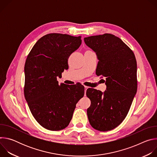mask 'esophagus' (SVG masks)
<instances>
[{
	"label": "esophagus",
	"mask_w": 157,
	"mask_h": 157,
	"mask_svg": "<svg viewBox=\"0 0 157 157\" xmlns=\"http://www.w3.org/2000/svg\"><path fill=\"white\" fill-rule=\"evenodd\" d=\"M89 88V87H87V86H84V89H85V91H86L87 90V89Z\"/></svg>",
	"instance_id": "esophagus-1"
}]
</instances>
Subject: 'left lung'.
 <instances>
[{
    "label": "left lung",
    "instance_id": "8db88e82",
    "mask_svg": "<svg viewBox=\"0 0 157 157\" xmlns=\"http://www.w3.org/2000/svg\"><path fill=\"white\" fill-rule=\"evenodd\" d=\"M99 60L96 75L105 77L106 90L88 89L91 100L89 122L99 131L113 130L127 116L137 89V61L133 52L119 37L105 33L84 38Z\"/></svg>",
    "mask_w": 157,
    "mask_h": 157
}]
</instances>
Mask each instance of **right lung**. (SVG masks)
Wrapping results in <instances>:
<instances>
[{
  "label": "right lung",
  "instance_id": "add662e5",
  "mask_svg": "<svg viewBox=\"0 0 157 157\" xmlns=\"http://www.w3.org/2000/svg\"><path fill=\"white\" fill-rule=\"evenodd\" d=\"M81 36L60 33L43 36L34 44L25 64L24 95L35 120L50 130L68 126L77 102L84 96L81 84H58L68 69V59L81 44Z\"/></svg>",
  "mask_w": 157,
  "mask_h": 157
}]
</instances>
